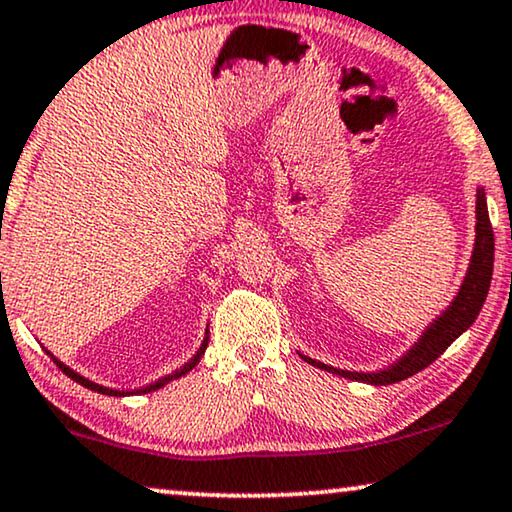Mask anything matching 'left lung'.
Listing matches in <instances>:
<instances>
[{
	"mask_svg": "<svg viewBox=\"0 0 512 512\" xmlns=\"http://www.w3.org/2000/svg\"><path fill=\"white\" fill-rule=\"evenodd\" d=\"M492 269H494V232H492V222H489V213H487L485 190L478 187V194H475V246H473L469 271H466L464 276V283L459 287L457 297L452 299V304L422 331V336L417 338V343L406 352V355L399 357L397 362L387 366V369L373 371V373L334 369V366H327L318 362V359H311L306 355H301V359L308 364L318 366V369L336 373V376L359 380V383H369V385H392V383H399V380L415 376L417 371L427 369L434 359L441 357L443 352L448 350V345L473 325L482 304H485L487 299L489 283H492Z\"/></svg>",
	"mask_w": 512,
	"mask_h": 512,
	"instance_id": "1",
	"label": "left lung"
}]
</instances>
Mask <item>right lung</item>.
I'll list each match as a JSON object with an SVG mask.
<instances>
[{
	"label": "right lung",
	"mask_w": 512,
	"mask_h": 512,
	"mask_svg": "<svg viewBox=\"0 0 512 512\" xmlns=\"http://www.w3.org/2000/svg\"><path fill=\"white\" fill-rule=\"evenodd\" d=\"M206 345H208V327H206V336H204V341H201V345H199V350H197V355H194L190 362L187 364H183L181 369H176L174 373H169V376H164V378H160V380H155V383H150V385H146V387H139V390H134V392H125V390H113V387H104V385H97V383H92V380H88V378H83L81 373H76L74 369H69L67 364H62L60 359L57 357H53V352L50 350H46L48 355H50V359H53V362L57 364V369H60L64 376H69L71 380H76L78 385H83V387H88V390H92V392H99V394H109V397H129V394H148V392H155V390H160V387H164L167 383H171V380H178L181 376H185V373H190L194 366L199 364V359L204 357V352H206Z\"/></svg>",
	"instance_id": "add662e5"
}]
</instances>
